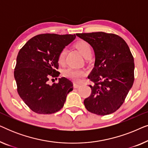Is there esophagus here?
Returning <instances> with one entry per match:
<instances>
[{"label":"esophagus","instance_id":"obj_1","mask_svg":"<svg viewBox=\"0 0 148 148\" xmlns=\"http://www.w3.org/2000/svg\"><path fill=\"white\" fill-rule=\"evenodd\" d=\"M80 86V84H76V83H73V87L75 88H78Z\"/></svg>","mask_w":148,"mask_h":148}]
</instances>
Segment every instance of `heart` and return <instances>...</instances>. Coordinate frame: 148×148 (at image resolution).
<instances>
[{
	"mask_svg": "<svg viewBox=\"0 0 148 148\" xmlns=\"http://www.w3.org/2000/svg\"><path fill=\"white\" fill-rule=\"evenodd\" d=\"M76 47L86 58L92 55V48H91L90 45L88 42L85 41L79 42L76 44ZM66 54V49H62L60 52L58 56V61L59 63H63L64 59H65ZM63 73L64 76H66V77L69 78L73 81H75V82H78L80 79V78L86 74V72L84 69L69 66V67L66 68L63 71Z\"/></svg>",
	"mask_w": 148,
	"mask_h": 148,
	"instance_id": "b5f03b06",
	"label": "heart"
}]
</instances>
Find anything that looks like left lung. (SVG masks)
I'll use <instances>...</instances> for the list:
<instances>
[{
  "instance_id": "left-lung-1",
  "label": "left lung",
  "mask_w": 148,
  "mask_h": 148,
  "mask_svg": "<svg viewBox=\"0 0 148 148\" xmlns=\"http://www.w3.org/2000/svg\"><path fill=\"white\" fill-rule=\"evenodd\" d=\"M94 50V67L88 77L94 83L92 94L85 99L89 112L110 114L123 104L134 82V59L120 36L105 32L76 34Z\"/></svg>"
}]
</instances>
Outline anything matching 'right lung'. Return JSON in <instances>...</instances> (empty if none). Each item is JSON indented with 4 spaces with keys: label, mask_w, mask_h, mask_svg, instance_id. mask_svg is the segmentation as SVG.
<instances>
[{
    "label": "right lung",
    "mask_w": 148,
    "mask_h": 148,
    "mask_svg": "<svg viewBox=\"0 0 148 148\" xmlns=\"http://www.w3.org/2000/svg\"><path fill=\"white\" fill-rule=\"evenodd\" d=\"M75 34H44L34 36L19 50L14 71L17 92L26 105L38 114H52L64 106L73 83L65 77L48 84L59 76L58 56Z\"/></svg>",
    "instance_id": "right-lung-1"
}]
</instances>
